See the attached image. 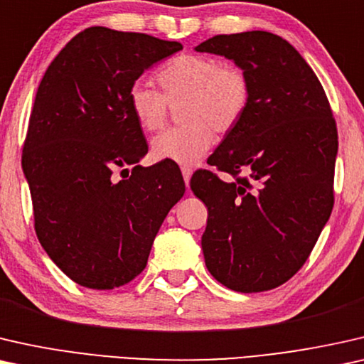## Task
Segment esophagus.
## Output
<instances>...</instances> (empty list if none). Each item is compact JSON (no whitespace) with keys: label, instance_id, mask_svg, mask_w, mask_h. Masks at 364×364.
<instances>
[{"label":"esophagus","instance_id":"obj_1","mask_svg":"<svg viewBox=\"0 0 364 364\" xmlns=\"http://www.w3.org/2000/svg\"><path fill=\"white\" fill-rule=\"evenodd\" d=\"M181 173H183V178H184V184H186V188H189V180H191V176H193V170H191V168H188V166H183Z\"/></svg>","mask_w":364,"mask_h":364}]
</instances>
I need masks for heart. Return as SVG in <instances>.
<instances>
[{
  "instance_id": "obj_1",
  "label": "heart",
  "mask_w": 364,
  "mask_h": 364,
  "mask_svg": "<svg viewBox=\"0 0 364 364\" xmlns=\"http://www.w3.org/2000/svg\"><path fill=\"white\" fill-rule=\"evenodd\" d=\"M163 94L146 82H133L127 94L130 114L143 132L165 125L170 105H180L184 125L151 140V156L193 166L213 146L214 130L231 132L250 100V82L240 68L204 54H181L158 73Z\"/></svg>"
}]
</instances>
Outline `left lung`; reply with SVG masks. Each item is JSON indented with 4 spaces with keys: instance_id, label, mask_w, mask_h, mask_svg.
Masks as SVG:
<instances>
[{
    "instance_id": "1",
    "label": "left lung",
    "mask_w": 364,
    "mask_h": 364,
    "mask_svg": "<svg viewBox=\"0 0 364 364\" xmlns=\"http://www.w3.org/2000/svg\"><path fill=\"white\" fill-rule=\"evenodd\" d=\"M194 50L224 55L250 82L247 110L208 160L245 176L226 183L198 171L191 180L209 213L204 262L231 290L275 289L305 264L333 208L338 133L328 99L277 34H219Z\"/></svg>"
}]
</instances>
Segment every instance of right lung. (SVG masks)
Returning <instances> with one entry per match:
<instances>
[{
	"instance_id": "obj_1",
	"label": "right lung",
	"mask_w": 364,
	"mask_h": 364,
	"mask_svg": "<svg viewBox=\"0 0 364 364\" xmlns=\"http://www.w3.org/2000/svg\"><path fill=\"white\" fill-rule=\"evenodd\" d=\"M181 49L176 41L89 28L55 55L36 92L23 148L36 234L82 287L110 290L135 279L183 198L175 165H138L148 145L127 104L133 82ZM119 169L122 181L111 178Z\"/></svg>"
}]
</instances>
